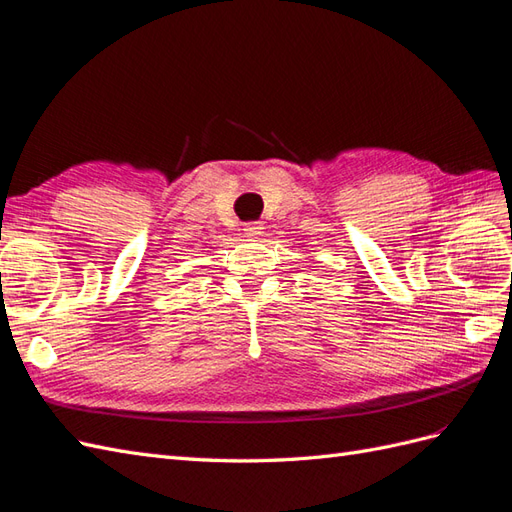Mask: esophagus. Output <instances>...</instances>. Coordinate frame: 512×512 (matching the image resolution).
<instances>
[{"instance_id":"1","label":"esophagus","mask_w":512,"mask_h":512,"mask_svg":"<svg viewBox=\"0 0 512 512\" xmlns=\"http://www.w3.org/2000/svg\"><path fill=\"white\" fill-rule=\"evenodd\" d=\"M263 230L265 226L260 221H254V223H247V226L243 228L245 236H249V239H258V236H263Z\"/></svg>"}]
</instances>
